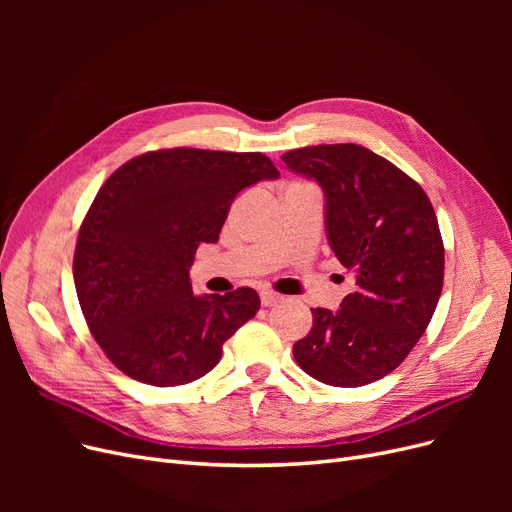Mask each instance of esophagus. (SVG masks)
<instances>
[{"label":"esophagus","mask_w":512,"mask_h":512,"mask_svg":"<svg viewBox=\"0 0 512 512\" xmlns=\"http://www.w3.org/2000/svg\"><path fill=\"white\" fill-rule=\"evenodd\" d=\"M282 294H275V292H271V290H265V292H260V301H262V305L265 307H273V305H277V303H282Z\"/></svg>","instance_id":"1"}]
</instances>
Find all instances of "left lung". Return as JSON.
<instances>
[{
	"mask_svg": "<svg viewBox=\"0 0 512 512\" xmlns=\"http://www.w3.org/2000/svg\"><path fill=\"white\" fill-rule=\"evenodd\" d=\"M282 160L322 188L329 245L356 280L335 312L312 309V331L294 344V359L331 386L380 380L436 312L444 280L436 213L421 185L361 145L303 147Z\"/></svg>",
	"mask_w": 512,
	"mask_h": 512,
	"instance_id": "left-lung-1",
	"label": "left lung"
}]
</instances>
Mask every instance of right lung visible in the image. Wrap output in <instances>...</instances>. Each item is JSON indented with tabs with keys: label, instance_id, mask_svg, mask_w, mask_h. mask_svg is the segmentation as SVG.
<instances>
[{
	"label": "right lung",
	"instance_id": "add662e5",
	"mask_svg": "<svg viewBox=\"0 0 512 512\" xmlns=\"http://www.w3.org/2000/svg\"><path fill=\"white\" fill-rule=\"evenodd\" d=\"M280 170L262 153L164 149L106 179L81 226L74 286L91 335L123 374L188 384L220 363L228 337L256 316L252 288L194 294L190 267L215 243L232 200Z\"/></svg>",
	"mask_w": 512,
	"mask_h": 512
}]
</instances>
